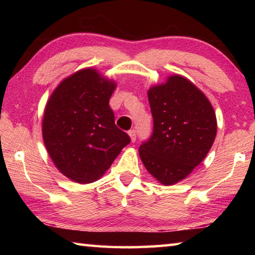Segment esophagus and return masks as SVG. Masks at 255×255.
I'll return each mask as SVG.
<instances>
[{
	"label": "esophagus",
	"mask_w": 255,
	"mask_h": 255,
	"mask_svg": "<svg viewBox=\"0 0 255 255\" xmlns=\"http://www.w3.org/2000/svg\"><path fill=\"white\" fill-rule=\"evenodd\" d=\"M128 135H129V137H130V140L133 143V141L136 140V131L133 130V129H132V130H129Z\"/></svg>",
	"instance_id": "obj_1"
}]
</instances>
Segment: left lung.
<instances>
[{
    "mask_svg": "<svg viewBox=\"0 0 255 255\" xmlns=\"http://www.w3.org/2000/svg\"><path fill=\"white\" fill-rule=\"evenodd\" d=\"M153 135L140 145L146 170L163 185L183 180L204 161L214 144L217 119L204 92L182 75L149 88Z\"/></svg>",
    "mask_w": 255,
    "mask_h": 255,
    "instance_id": "8db88e82",
    "label": "left lung"
}]
</instances>
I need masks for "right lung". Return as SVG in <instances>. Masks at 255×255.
<instances>
[{
	"label": "right lung",
	"instance_id": "right-lung-1",
	"mask_svg": "<svg viewBox=\"0 0 255 255\" xmlns=\"http://www.w3.org/2000/svg\"><path fill=\"white\" fill-rule=\"evenodd\" d=\"M116 86L96 68H82L60 82L46 103V149L60 173L74 182L100 179L130 141L109 107Z\"/></svg>",
	"mask_w": 255,
	"mask_h": 255
}]
</instances>
